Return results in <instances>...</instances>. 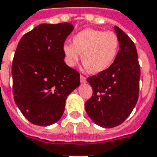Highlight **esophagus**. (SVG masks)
Here are the masks:
<instances>
[{"mask_svg": "<svg viewBox=\"0 0 157 157\" xmlns=\"http://www.w3.org/2000/svg\"><path fill=\"white\" fill-rule=\"evenodd\" d=\"M80 80H81V82H82V83H86V77H85L84 75H80Z\"/></svg>", "mask_w": 157, "mask_h": 157, "instance_id": "esophagus-1", "label": "esophagus"}]
</instances>
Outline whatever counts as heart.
<instances>
[{
  "instance_id": "b5f03b06",
  "label": "heart",
  "mask_w": 157,
  "mask_h": 157,
  "mask_svg": "<svg viewBox=\"0 0 157 157\" xmlns=\"http://www.w3.org/2000/svg\"><path fill=\"white\" fill-rule=\"evenodd\" d=\"M120 49V40L115 32L84 29L72 37V44L63 45L65 62L73 67L82 53L83 69L99 74L111 67Z\"/></svg>"
}]
</instances>
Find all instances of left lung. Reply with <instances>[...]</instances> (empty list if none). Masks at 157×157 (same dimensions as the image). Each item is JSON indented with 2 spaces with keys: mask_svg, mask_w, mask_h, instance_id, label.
<instances>
[{
  "mask_svg": "<svg viewBox=\"0 0 157 157\" xmlns=\"http://www.w3.org/2000/svg\"><path fill=\"white\" fill-rule=\"evenodd\" d=\"M120 40L116 61L107 71L86 79L93 96L85 104L88 117L102 128L119 126L135 107L140 92V67L136 47L128 35L117 26Z\"/></svg>",
  "mask_w": 157,
  "mask_h": 157,
  "instance_id": "left-lung-1",
  "label": "left lung"
}]
</instances>
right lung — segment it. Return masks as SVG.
<instances>
[{"label":"right lung","instance_id":"1","mask_svg":"<svg viewBox=\"0 0 157 157\" xmlns=\"http://www.w3.org/2000/svg\"><path fill=\"white\" fill-rule=\"evenodd\" d=\"M74 29L70 23L41 24L23 36L14 54V101L31 123L49 126L63 115L67 96L80 85L78 71L63 61V45Z\"/></svg>","mask_w":157,"mask_h":157}]
</instances>
